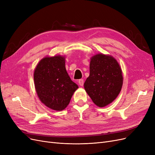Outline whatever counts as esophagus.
<instances>
[{
    "label": "esophagus",
    "instance_id": "obj_1",
    "mask_svg": "<svg viewBox=\"0 0 155 155\" xmlns=\"http://www.w3.org/2000/svg\"><path fill=\"white\" fill-rule=\"evenodd\" d=\"M78 83H79V84L80 85V86L83 87V84H84V81H83V79H79V81H78Z\"/></svg>",
    "mask_w": 155,
    "mask_h": 155
}]
</instances>
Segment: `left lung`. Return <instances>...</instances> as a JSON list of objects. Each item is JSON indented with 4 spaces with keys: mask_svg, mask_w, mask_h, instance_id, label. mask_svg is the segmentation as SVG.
Returning a JSON list of instances; mask_svg holds the SVG:
<instances>
[{
    "mask_svg": "<svg viewBox=\"0 0 155 155\" xmlns=\"http://www.w3.org/2000/svg\"><path fill=\"white\" fill-rule=\"evenodd\" d=\"M122 81L121 68L115 58L103 54L91 58L90 76L84 87L96 105L104 107L113 102L120 92Z\"/></svg>",
    "mask_w": 155,
    "mask_h": 155,
    "instance_id": "left-lung-1",
    "label": "left lung"
}]
</instances>
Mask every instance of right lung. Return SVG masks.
<instances>
[{
  "label": "right lung",
  "mask_w": 155,
  "mask_h": 155,
  "mask_svg": "<svg viewBox=\"0 0 155 155\" xmlns=\"http://www.w3.org/2000/svg\"><path fill=\"white\" fill-rule=\"evenodd\" d=\"M34 81L41 103L56 111L67 107L78 88L66 71L65 58L60 56L43 58L35 70Z\"/></svg>",
  "instance_id": "1"
}]
</instances>
